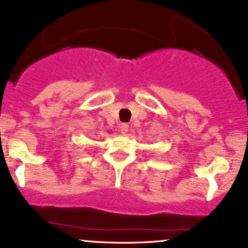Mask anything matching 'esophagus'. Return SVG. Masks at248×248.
I'll return each instance as SVG.
<instances>
[{"mask_svg": "<svg viewBox=\"0 0 248 248\" xmlns=\"http://www.w3.org/2000/svg\"><path fill=\"white\" fill-rule=\"evenodd\" d=\"M128 128H129L128 124H122L121 127H120V132H121L124 135H126L127 133H128Z\"/></svg>", "mask_w": 248, "mask_h": 248, "instance_id": "obj_1", "label": "esophagus"}]
</instances>
